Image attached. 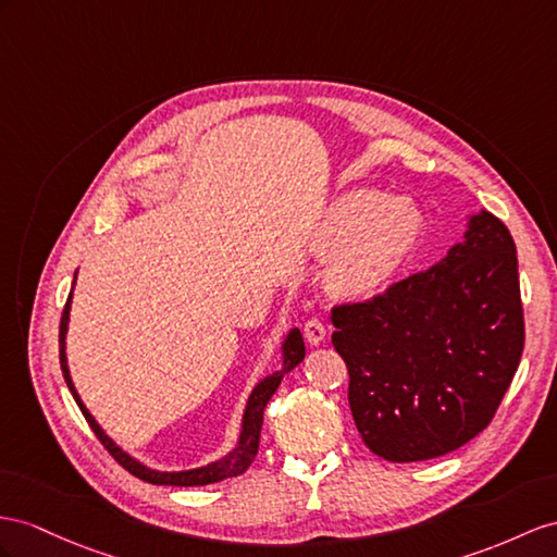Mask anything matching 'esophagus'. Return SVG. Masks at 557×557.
Instances as JSON below:
<instances>
[{"mask_svg":"<svg viewBox=\"0 0 557 557\" xmlns=\"http://www.w3.org/2000/svg\"><path fill=\"white\" fill-rule=\"evenodd\" d=\"M304 334L308 338V344L312 346H320L324 336H326V324L320 320V318H310L306 324H304Z\"/></svg>","mask_w":557,"mask_h":557,"instance_id":"34e87169","label":"esophagus"}]
</instances>
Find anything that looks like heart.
Masks as SVG:
<instances>
[{"label":"heart","mask_w":557,"mask_h":557,"mask_svg":"<svg viewBox=\"0 0 557 557\" xmlns=\"http://www.w3.org/2000/svg\"><path fill=\"white\" fill-rule=\"evenodd\" d=\"M421 213L403 197L352 190L336 197L318 231V249L335 253L330 287L341 296L379 292L414 251Z\"/></svg>","instance_id":"b5f03b06"}]
</instances>
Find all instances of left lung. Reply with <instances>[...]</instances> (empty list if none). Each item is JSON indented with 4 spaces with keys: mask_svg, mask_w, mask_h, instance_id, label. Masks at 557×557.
<instances>
[{
    "mask_svg": "<svg viewBox=\"0 0 557 557\" xmlns=\"http://www.w3.org/2000/svg\"><path fill=\"white\" fill-rule=\"evenodd\" d=\"M463 237L442 263L332 308L352 419L381 459L425 461L463 447L492 423L518 372L516 242L490 211L470 219Z\"/></svg>",
    "mask_w": 557,
    "mask_h": 557,
    "instance_id": "1",
    "label": "left lung"
}]
</instances>
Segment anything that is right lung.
Returning <instances> with one entry per match:
<instances>
[{
	"instance_id": "obj_1",
	"label": "right lung",
	"mask_w": 557,
	"mask_h": 557,
	"mask_svg": "<svg viewBox=\"0 0 557 557\" xmlns=\"http://www.w3.org/2000/svg\"><path fill=\"white\" fill-rule=\"evenodd\" d=\"M70 301H73V294L67 296L65 308H63V315H61V334H59V344H61V369H63V379L67 383L70 393H73L75 403L79 405L84 419L91 425V431L96 433V437L101 440V445L110 451L112 459H115L122 468L129 470L132 475H136L138 480H146L150 484H171V487H202V484H211V482H221L227 478H235L242 475L245 470L251 466L253 456L259 454V440H261V425H263V409L268 405L270 397L275 395L277 386L282 376L292 372V369L306 358V344H304V336L298 330H292L287 341H284L282 346V369L275 372L273 376L263 379L259 386H256L249 395V403L245 409V421H242V433H239V442L237 447L225 454L223 459L207 463L202 468H193V470H181V473H160V470H150L148 466L138 463L136 459H132L129 454L122 451L115 442H112L103 431L101 425L94 421V417L89 414V409L84 407V403L79 400V395L73 386V379H70V369H67V360H65V332H67V320H70Z\"/></svg>"
}]
</instances>
